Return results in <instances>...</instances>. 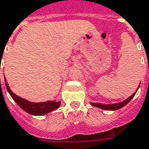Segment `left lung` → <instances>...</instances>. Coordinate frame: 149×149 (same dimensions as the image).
<instances>
[{
    "instance_id": "8db88e82",
    "label": "left lung",
    "mask_w": 149,
    "mask_h": 149,
    "mask_svg": "<svg viewBox=\"0 0 149 149\" xmlns=\"http://www.w3.org/2000/svg\"><path fill=\"white\" fill-rule=\"evenodd\" d=\"M139 89V88H138ZM138 90V89H137ZM136 93H134L132 95L131 97H129L127 99H126L125 101L119 102V103H114V104H102V103H91L93 107H99L101 109H103V110H107V111H116L120 109L123 107H124L126 104H127L132 100L133 97L135 96Z\"/></svg>"
}]
</instances>
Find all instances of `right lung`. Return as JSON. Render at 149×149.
<instances>
[{
    "label": "right lung",
    "mask_w": 149,
    "mask_h": 149,
    "mask_svg": "<svg viewBox=\"0 0 149 149\" xmlns=\"http://www.w3.org/2000/svg\"><path fill=\"white\" fill-rule=\"evenodd\" d=\"M5 81L6 82V77H5ZM6 86L8 92L13 97V99L15 101V102L22 110L32 115H42V114H47L51 111L57 109L60 106V102H56V101H47V102H38V103L28 102L27 100L23 99L20 97L17 96L16 94H14L9 89L8 83H6Z\"/></svg>",
    "instance_id": "1"
}]
</instances>
